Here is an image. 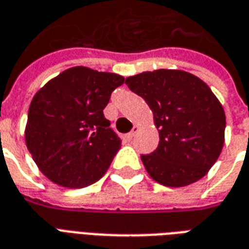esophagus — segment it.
<instances>
[{"label":"esophagus","instance_id":"esophagus-1","mask_svg":"<svg viewBox=\"0 0 249 249\" xmlns=\"http://www.w3.org/2000/svg\"><path fill=\"white\" fill-rule=\"evenodd\" d=\"M139 130H140V126H139V125H135V126H133V129H132L129 132V135H128V137H130V139H132V137H135L136 133H137Z\"/></svg>","mask_w":249,"mask_h":249}]
</instances>
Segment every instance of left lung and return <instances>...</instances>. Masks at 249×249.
I'll use <instances>...</instances> for the list:
<instances>
[{"instance_id":"obj_1","label":"left lung","mask_w":249,"mask_h":249,"mask_svg":"<svg viewBox=\"0 0 249 249\" xmlns=\"http://www.w3.org/2000/svg\"><path fill=\"white\" fill-rule=\"evenodd\" d=\"M125 84L145 100L159 130L156 151L141 156L148 175L172 188L204 178L224 145V108L211 88L178 69L142 71Z\"/></svg>"}]
</instances>
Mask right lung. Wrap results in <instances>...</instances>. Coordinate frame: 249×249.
<instances>
[{
    "mask_svg": "<svg viewBox=\"0 0 249 249\" xmlns=\"http://www.w3.org/2000/svg\"><path fill=\"white\" fill-rule=\"evenodd\" d=\"M125 78L87 66L69 68L36 93L25 142L52 183L84 188L103 178L121 141L103 110Z\"/></svg>",
    "mask_w": 249,
    "mask_h": 249,
    "instance_id": "1",
    "label": "right lung"
}]
</instances>
